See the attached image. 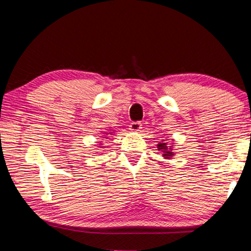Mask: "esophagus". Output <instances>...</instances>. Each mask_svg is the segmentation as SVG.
<instances>
[{
    "mask_svg": "<svg viewBox=\"0 0 251 251\" xmlns=\"http://www.w3.org/2000/svg\"><path fill=\"white\" fill-rule=\"evenodd\" d=\"M129 127H130L131 131H138L142 128V124L139 122H133V123H130Z\"/></svg>",
    "mask_w": 251,
    "mask_h": 251,
    "instance_id": "34e87169",
    "label": "esophagus"
}]
</instances>
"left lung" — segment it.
<instances>
[{
    "mask_svg": "<svg viewBox=\"0 0 251 251\" xmlns=\"http://www.w3.org/2000/svg\"><path fill=\"white\" fill-rule=\"evenodd\" d=\"M158 150L164 152L163 156L165 157V158H171V157L174 155V152L171 150V146H167L166 143H159Z\"/></svg>",
    "mask_w": 251,
    "mask_h": 251,
    "instance_id": "1",
    "label": "left lung"
}]
</instances>
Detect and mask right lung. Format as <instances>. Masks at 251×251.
<instances>
[{
    "label": "right lung",
    "instance_id": "obj_1",
    "mask_svg": "<svg viewBox=\"0 0 251 251\" xmlns=\"http://www.w3.org/2000/svg\"><path fill=\"white\" fill-rule=\"evenodd\" d=\"M103 147H104V146H103Z\"/></svg>",
    "mask_w": 251,
    "mask_h": 251
}]
</instances>
